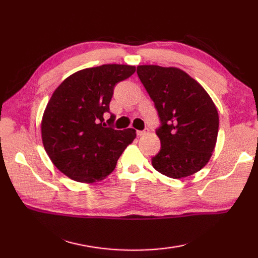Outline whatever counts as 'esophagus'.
<instances>
[{
    "label": "esophagus",
    "instance_id": "obj_1",
    "mask_svg": "<svg viewBox=\"0 0 258 258\" xmlns=\"http://www.w3.org/2000/svg\"><path fill=\"white\" fill-rule=\"evenodd\" d=\"M149 133V128H145L144 131H138V135L139 136H143Z\"/></svg>",
    "mask_w": 258,
    "mask_h": 258
}]
</instances>
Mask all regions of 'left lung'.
Here are the masks:
<instances>
[{
  "mask_svg": "<svg viewBox=\"0 0 258 258\" xmlns=\"http://www.w3.org/2000/svg\"><path fill=\"white\" fill-rule=\"evenodd\" d=\"M139 78L161 119V150L152 158L157 172L183 178L210 161L218 134V112L199 82L177 68L139 65Z\"/></svg>",
  "mask_w": 258,
  "mask_h": 258,
  "instance_id": "1",
  "label": "left lung"
}]
</instances>
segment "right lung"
Listing matches in <instances>:
<instances>
[{"mask_svg":"<svg viewBox=\"0 0 258 258\" xmlns=\"http://www.w3.org/2000/svg\"><path fill=\"white\" fill-rule=\"evenodd\" d=\"M135 67L104 64L81 70L54 91L42 117L44 149L58 171L81 183L111 174L118 157L136 138L133 128L105 127L114 86L134 74ZM112 115L109 123L114 120Z\"/></svg>","mask_w":258,"mask_h":258,"instance_id":"add662e5","label":"right lung"}]
</instances>
